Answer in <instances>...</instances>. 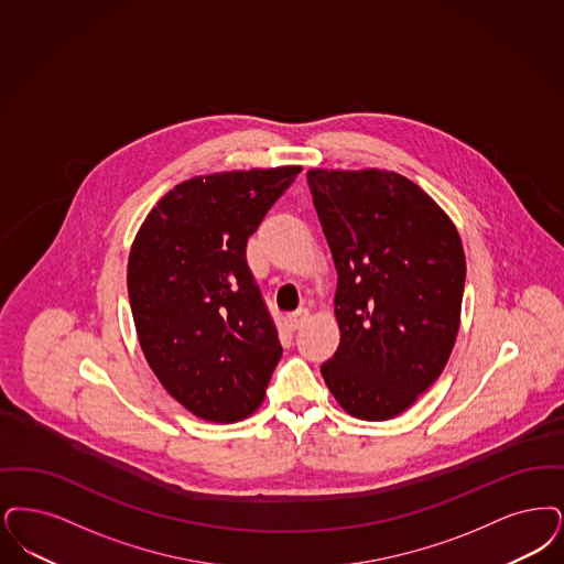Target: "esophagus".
<instances>
[{"label": "esophagus", "mask_w": 564, "mask_h": 564, "mask_svg": "<svg viewBox=\"0 0 564 564\" xmlns=\"http://www.w3.org/2000/svg\"><path fill=\"white\" fill-rule=\"evenodd\" d=\"M308 316H311L308 308H300V311H295L293 315H290V327H292V329H300V327L308 321Z\"/></svg>", "instance_id": "esophagus-1"}]
</instances>
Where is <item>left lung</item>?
Listing matches in <instances>:
<instances>
[{
	"instance_id": "1",
	"label": "left lung",
	"mask_w": 564,
	"mask_h": 564,
	"mask_svg": "<svg viewBox=\"0 0 564 564\" xmlns=\"http://www.w3.org/2000/svg\"><path fill=\"white\" fill-rule=\"evenodd\" d=\"M338 271L339 346L323 380L352 417L401 415L438 380L459 332L466 256L441 205L388 170H308Z\"/></svg>"
}]
</instances>
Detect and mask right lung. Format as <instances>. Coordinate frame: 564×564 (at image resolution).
<instances>
[{"label":"right lung","instance_id":"obj_1","mask_svg":"<svg viewBox=\"0 0 564 564\" xmlns=\"http://www.w3.org/2000/svg\"><path fill=\"white\" fill-rule=\"evenodd\" d=\"M300 172L195 176L165 193L135 232L128 295L140 348L161 386L207 422L249 417L281 359L246 248Z\"/></svg>","mask_w":564,"mask_h":564}]
</instances>
